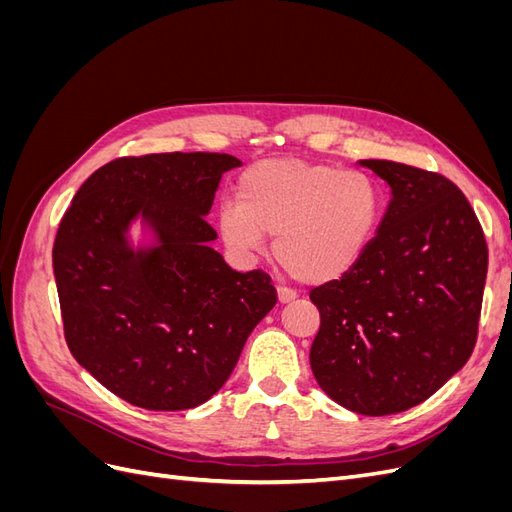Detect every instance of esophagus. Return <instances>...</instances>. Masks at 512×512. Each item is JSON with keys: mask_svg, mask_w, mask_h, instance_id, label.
I'll return each instance as SVG.
<instances>
[{"mask_svg": "<svg viewBox=\"0 0 512 512\" xmlns=\"http://www.w3.org/2000/svg\"><path fill=\"white\" fill-rule=\"evenodd\" d=\"M297 299V292H294L292 288H288V286H277V301H280L282 305L284 303H290V301H294Z\"/></svg>", "mask_w": 512, "mask_h": 512, "instance_id": "1", "label": "esophagus"}]
</instances>
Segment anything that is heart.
<instances>
[{
  "label": "heart",
  "mask_w": 512,
  "mask_h": 512,
  "mask_svg": "<svg viewBox=\"0 0 512 512\" xmlns=\"http://www.w3.org/2000/svg\"><path fill=\"white\" fill-rule=\"evenodd\" d=\"M239 203L220 207L224 241L258 252L275 235L277 262L301 282H331L361 260L382 218L378 183L354 170L303 160H267L247 168Z\"/></svg>",
  "instance_id": "heart-1"
}]
</instances>
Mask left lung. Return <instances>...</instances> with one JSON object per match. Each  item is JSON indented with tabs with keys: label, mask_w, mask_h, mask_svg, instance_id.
<instances>
[{
	"label": "left lung",
	"mask_w": 512,
	"mask_h": 512,
	"mask_svg": "<svg viewBox=\"0 0 512 512\" xmlns=\"http://www.w3.org/2000/svg\"><path fill=\"white\" fill-rule=\"evenodd\" d=\"M361 166L393 198L361 260L309 292L320 312L309 363L339 406L386 416L423 404L468 363L489 252L451 179L389 160Z\"/></svg>",
	"instance_id": "left-lung-1"
}]
</instances>
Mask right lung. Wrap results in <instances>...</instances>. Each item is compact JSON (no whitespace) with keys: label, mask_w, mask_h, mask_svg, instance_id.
<instances>
[{"label":"right lung","mask_w":512,"mask_h":512,"mask_svg":"<svg viewBox=\"0 0 512 512\" xmlns=\"http://www.w3.org/2000/svg\"><path fill=\"white\" fill-rule=\"evenodd\" d=\"M228 153H149L104 164L61 218L53 271L66 344L128 404L177 412L205 404L235 369L247 337L277 303L271 275L232 271L205 220ZM141 214L161 245L134 253Z\"/></svg>","instance_id":"add662e5"}]
</instances>
